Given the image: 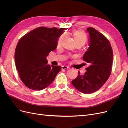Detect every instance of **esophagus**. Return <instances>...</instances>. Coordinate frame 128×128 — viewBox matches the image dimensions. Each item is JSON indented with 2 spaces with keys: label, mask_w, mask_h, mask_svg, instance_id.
Instances as JSON below:
<instances>
[{
  "label": "esophagus",
  "mask_w": 128,
  "mask_h": 128,
  "mask_svg": "<svg viewBox=\"0 0 128 128\" xmlns=\"http://www.w3.org/2000/svg\"><path fill=\"white\" fill-rule=\"evenodd\" d=\"M69 69V67L66 66H62V69Z\"/></svg>",
  "instance_id": "1"
}]
</instances>
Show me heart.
Masks as SVG:
<instances>
[{"label":"heart","instance_id":"1","mask_svg":"<svg viewBox=\"0 0 128 128\" xmlns=\"http://www.w3.org/2000/svg\"><path fill=\"white\" fill-rule=\"evenodd\" d=\"M72 36L74 38V40H75L76 43L77 45H81L83 46L87 42V36L86 34L83 32L82 30H78L75 31L74 32L72 33ZM66 38V34H62L61 35L59 38H58L56 45L58 48H59L61 45H62L63 42L65 40Z\"/></svg>","mask_w":128,"mask_h":128}]
</instances>
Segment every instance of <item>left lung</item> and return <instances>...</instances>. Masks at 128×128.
Masks as SVG:
<instances>
[{"label":"left lung","instance_id":"left-lung-1","mask_svg":"<svg viewBox=\"0 0 128 128\" xmlns=\"http://www.w3.org/2000/svg\"><path fill=\"white\" fill-rule=\"evenodd\" d=\"M90 35L88 51L83 56L88 64L84 75H78L72 81L77 90L88 94L102 88L109 78L112 71L113 53L110 42L104 34L94 28H87Z\"/></svg>","mask_w":128,"mask_h":128}]
</instances>
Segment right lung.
<instances>
[{
  "label": "right lung",
  "mask_w": 128,
  "mask_h": 128,
  "mask_svg": "<svg viewBox=\"0 0 128 128\" xmlns=\"http://www.w3.org/2000/svg\"><path fill=\"white\" fill-rule=\"evenodd\" d=\"M65 28L40 26L22 37L15 51V63L22 82L33 90L47 88L61 69L48 64L49 53L56 48L58 38Z\"/></svg>",
  "instance_id": "right-lung-1"
}]
</instances>
